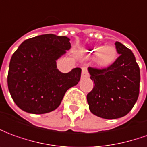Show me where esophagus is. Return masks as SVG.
Returning a JSON list of instances; mask_svg holds the SVG:
<instances>
[{"instance_id":"obj_1","label":"esophagus","mask_w":147,"mask_h":147,"mask_svg":"<svg viewBox=\"0 0 147 147\" xmlns=\"http://www.w3.org/2000/svg\"><path fill=\"white\" fill-rule=\"evenodd\" d=\"M89 77V74H88V69L86 66L82 67V78H88Z\"/></svg>"}]
</instances>
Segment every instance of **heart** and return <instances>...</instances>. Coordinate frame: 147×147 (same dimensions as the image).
<instances>
[{
  "mask_svg": "<svg viewBox=\"0 0 147 147\" xmlns=\"http://www.w3.org/2000/svg\"><path fill=\"white\" fill-rule=\"evenodd\" d=\"M88 54L92 56H96L99 63L102 65H109L115 61L116 58V51L112 47L96 46L89 49Z\"/></svg>",
  "mask_w": 147,
  "mask_h": 147,
  "instance_id": "b5f03b06",
  "label": "heart"
}]
</instances>
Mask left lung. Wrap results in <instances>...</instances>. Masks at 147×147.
<instances>
[{"label":"left lung","instance_id":"obj_1","mask_svg":"<svg viewBox=\"0 0 147 147\" xmlns=\"http://www.w3.org/2000/svg\"><path fill=\"white\" fill-rule=\"evenodd\" d=\"M119 54L106 68L88 67L95 85L87 94L92 114L108 119L126 115L137 101L139 94L140 70L132 51L119 42H115Z\"/></svg>","mask_w":147,"mask_h":147}]
</instances>
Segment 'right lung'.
<instances>
[{"label": "right lung", "mask_w": 147, "mask_h": 147, "mask_svg": "<svg viewBox=\"0 0 147 147\" xmlns=\"http://www.w3.org/2000/svg\"><path fill=\"white\" fill-rule=\"evenodd\" d=\"M69 38L53 34L28 38L9 63L8 87L13 101L24 112L44 114L59 107L65 92L76 85L82 69L62 74L56 60L71 47Z\"/></svg>", "instance_id": "add662e5"}]
</instances>
